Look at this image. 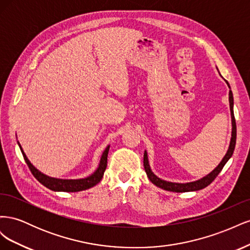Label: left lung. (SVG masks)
Wrapping results in <instances>:
<instances>
[{
  "mask_svg": "<svg viewBox=\"0 0 250 250\" xmlns=\"http://www.w3.org/2000/svg\"><path fill=\"white\" fill-rule=\"evenodd\" d=\"M225 82L228 83L229 87L230 88L229 82L225 80ZM229 107H230V115H231V125H232V129H231V139L229 143V147L228 152H226L225 156L222 158L221 163L219 164L217 167L211 171L209 174H208L207 176L202 177L199 180L192 181V183H187V184H176V183H170V181H166L161 178H158L156 175H154V173L151 171L149 162H148V155L147 152L145 151L144 152V168H145V171L147 173V176L150 179L151 183L155 185L156 187L164 188L166 191H171V192H177V193H183V192H190V191H198L201 190V188H204L208 187L211 181H213L217 176L218 174L221 172L223 169L224 165L228 163V161L231 157L234 146H236V139H237V126H236V120H234L233 116V97H232V92L229 89Z\"/></svg>",
  "mask_w": 250,
  "mask_h": 250,
  "instance_id": "8db88e82",
  "label": "left lung"
}]
</instances>
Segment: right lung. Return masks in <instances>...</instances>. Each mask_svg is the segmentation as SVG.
Returning a JSON list of instances; mask_svg holds the SVG:
<instances>
[{
    "label": "right lung",
    "mask_w": 250,
    "mask_h": 250,
    "mask_svg": "<svg viewBox=\"0 0 250 250\" xmlns=\"http://www.w3.org/2000/svg\"><path fill=\"white\" fill-rule=\"evenodd\" d=\"M20 149L22 153V156H24V160L26 164L28 165V167L33 174V176L40 181L42 185L44 187H47L48 188L52 191H56V192H79L83 190H87V188H92L96 186L98 183H100V180L102 179L104 175V171L106 169L107 166V155H108V150L109 146L106 147V149L104 150V152L101 156L100 164L98 169L86 178H81V179H59V178H54V177H50L44 175L43 173L37 170L34 166L30 163L28 160V157L26 156L24 150H22L21 146L20 145V143L18 142Z\"/></svg>",
    "instance_id": "obj_1"
}]
</instances>
